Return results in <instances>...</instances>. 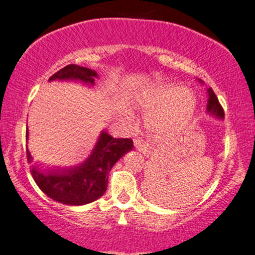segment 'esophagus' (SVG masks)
Instances as JSON below:
<instances>
[{
  "mask_svg": "<svg viewBox=\"0 0 255 255\" xmlns=\"http://www.w3.org/2000/svg\"><path fill=\"white\" fill-rule=\"evenodd\" d=\"M133 146H135L136 150L140 151V152H142L143 155H147L148 153L147 146H146V143L143 142L142 140H140V138H135V140H133Z\"/></svg>",
  "mask_w": 255,
  "mask_h": 255,
  "instance_id": "obj_1",
  "label": "esophagus"
}]
</instances>
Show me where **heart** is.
Wrapping results in <instances>:
<instances>
[{"mask_svg":"<svg viewBox=\"0 0 255 255\" xmlns=\"http://www.w3.org/2000/svg\"><path fill=\"white\" fill-rule=\"evenodd\" d=\"M166 102L168 103L162 109L156 110L147 117L148 127L157 132H167L182 127L193 114L196 107L193 93L176 85L158 87L138 99V104L146 109L156 108Z\"/></svg>","mask_w":255,"mask_h":255,"instance_id":"obj_1","label":"heart"}]
</instances>
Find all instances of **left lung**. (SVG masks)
Segmentation results:
<instances>
[{"instance_id":"left-lung-1","label":"left lung","mask_w":255,"mask_h":255,"mask_svg":"<svg viewBox=\"0 0 255 255\" xmlns=\"http://www.w3.org/2000/svg\"><path fill=\"white\" fill-rule=\"evenodd\" d=\"M201 83H203L202 80H200ZM207 94H208V100H207V108H206V112L208 113L210 115L216 118V119L223 120L224 119V112L222 109L221 104H219L218 99H217L216 94L211 88L207 89Z\"/></svg>"}]
</instances>
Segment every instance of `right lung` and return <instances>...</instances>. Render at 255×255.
<instances>
[{
    "instance_id": "right-lung-1",
    "label": "right lung",
    "mask_w": 255,
    "mask_h": 255,
    "mask_svg": "<svg viewBox=\"0 0 255 255\" xmlns=\"http://www.w3.org/2000/svg\"><path fill=\"white\" fill-rule=\"evenodd\" d=\"M98 73L89 68L69 64L58 70L49 78V82H79L94 87ZM28 127L26 141L28 142ZM131 138L113 137L103 130L98 137L92 153L82 163L72 167H41L33 163V157L27 147V160L31 165V173L37 186L55 202L68 206H83L102 197L108 187V177L113 166L128 151L132 150Z\"/></svg>"
}]
</instances>
